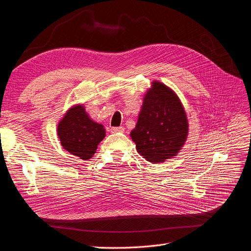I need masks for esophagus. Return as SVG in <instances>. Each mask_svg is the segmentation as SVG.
<instances>
[{
    "label": "esophagus",
    "instance_id": "34e87169",
    "mask_svg": "<svg viewBox=\"0 0 251 251\" xmlns=\"http://www.w3.org/2000/svg\"><path fill=\"white\" fill-rule=\"evenodd\" d=\"M110 131H111V133H123V132H125V127H123V126H113V127H111Z\"/></svg>",
    "mask_w": 251,
    "mask_h": 251
}]
</instances>
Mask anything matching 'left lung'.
<instances>
[{
    "mask_svg": "<svg viewBox=\"0 0 251 251\" xmlns=\"http://www.w3.org/2000/svg\"><path fill=\"white\" fill-rule=\"evenodd\" d=\"M187 135L188 120L181 101L172 88L154 80L129 134L137 151L150 163H163L178 154Z\"/></svg>",
    "mask_w": 251,
    "mask_h": 251,
    "instance_id": "left-lung-1",
    "label": "left lung"
}]
</instances>
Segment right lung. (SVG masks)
Here are the masks:
<instances>
[{
    "instance_id": "right-lung-1",
    "label": "right lung",
    "mask_w": 251,
    "mask_h": 251,
    "mask_svg": "<svg viewBox=\"0 0 251 251\" xmlns=\"http://www.w3.org/2000/svg\"><path fill=\"white\" fill-rule=\"evenodd\" d=\"M106 136L104 126L89 117L83 104L72 106L57 125V137L71 154L88 160Z\"/></svg>"
}]
</instances>
